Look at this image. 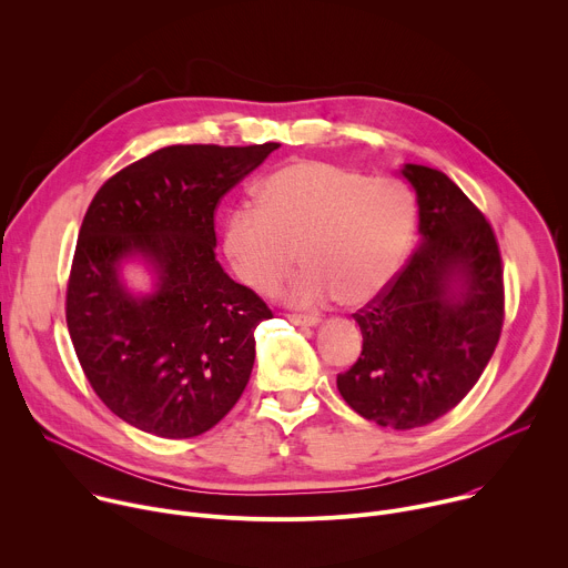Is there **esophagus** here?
<instances>
[{
  "label": "esophagus",
  "instance_id": "esophagus-1",
  "mask_svg": "<svg viewBox=\"0 0 568 568\" xmlns=\"http://www.w3.org/2000/svg\"><path fill=\"white\" fill-rule=\"evenodd\" d=\"M287 318L294 323V326H316L321 321L318 316H310V314H290Z\"/></svg>",
  "mask_w": 568,
  "mask_h": 568
}]
</instances>
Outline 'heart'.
Listing matches in <instances>:
<instances>
[{
    "mask_svg": "<svg viewBox=\"0 0 568 568\" xmlns=\"http://www.w3.org/2000/svg\"><path fill=\"white\" fill-rule=\"evenodd\" d=\"M258 206L240 204L224 220L233 274L256 294L287 290L294 305L335 296L342 307L377 298L399 272L416 231V200L397 180H371L326 161H294L258 189Z\"/></svg>",
    "mask_w": 568,
    "mask_h": 568,
    "instance_id": "1",
    "label": "heart"
}]
</instances>
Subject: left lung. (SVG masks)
Listing matches in <instances>:
<instances>
[{
	"label": "left lung",
	"mask_w": 568,
	"mask_h": 568,
	"mask_svg": "<svg viewBox=\"0 0 568 568\" xmlns=\"http://www.w3.org/2000/svg\"><path fill=\"white\" fill-rule=\"evenodd\" d=\"M418 197L420 247L390 285L355 312L362 355L337 388L362 418L425 427L471 390L504 326L495 231L440 171L404 164Z\"/></svg>",
	"instance_id": "1"
}]
</instances>
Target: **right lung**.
<instances>
[{"label":"right lung","instance_id":"add662e5","mask_svg":"<svg viewBox=\"0 0 568 568\" xmlns=\"http://www.w3.org/2000/svg\"><path fill=\"white\" fill-rule=\"evenodd\" d=\"M169 145L110 178L94 195L67 285V328L105 407L159 438L215 427L245 390L265 301L215 261V206L274 152ZM141 257L155 290L136 297L120 263Z\"/></svg>","mask_w":568,"mask_h":568}]
</instances>
